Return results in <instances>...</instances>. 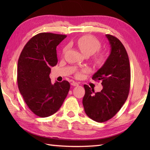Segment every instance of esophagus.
Listing matches in <instances>:
<instances>
[{"label": "esophagus", "instance_id": "1", "mask_svg": "<svg viewBox=\"0 0 150 150\" xmlns=\"http://www.w3.org/2000/svg\"><path fill=\"white\" fill-rule=\"evenodd\" d=\"M71 86H78L79 84L77 83V82L73 81V82H71Z\"/></svg>", "mask_w": 150, "mask_h": 150}]
</instances>
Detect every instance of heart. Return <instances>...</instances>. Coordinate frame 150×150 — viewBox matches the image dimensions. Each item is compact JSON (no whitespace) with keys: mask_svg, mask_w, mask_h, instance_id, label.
<instances>
[{"mask_svg":"<svg viewBox=\"0 0 150 150\" xmlns=\"http://www.w3.org/2000/svg\"><path fill=\"white\" fill-rule=\"evenodd\" d=\"M75 43L77 44V46L81 50L82 53L86 56L93 55V53L97 52L101 47L99 40L91 35H84L79 37L75 41ZM67 47H65L63 49L62 52L65 53ZM106 53L104 52H97L96 55L93 57V60L97 64H102L106 60ZM88 68H84L77 73V77L78 78H81L83 77V73H88Z\"/></svg>","mask_w":150,"mask_h":150,"instance_id":"b5f03b06","label":"heart"}]
</instances>
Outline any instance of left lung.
I'll return each instance as SVG.
<instances>
[{
	"label": "left lung",
	"mask_w": 150,
	"mask_h": 150,
	"mask_svg": "<svg viewBox=\"0 0 150 150\" xmlns=\"http://www.w3.org/2000/svg\"><path fill=\"white\" fill-rule=\"evenodd\" d=\"M111 46V53L104 65L92 79L101 81L103 89L95 93L94 89L84 84L82 99L85 113L98 122L114 117L128 97L131 71L128 53L122 42L111 35H106Z\"/></svg>",
	"instance_id": "obj_1"
}]
</instances>
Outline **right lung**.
Wrapping results in <instances>:
<instances>
[{"label":"right lung","mask_w":150,"mask_h":150,"mask_svg":"<svg viewBox=\"0 0 150 150\" xmlns=\"http://www.w3.org/2000/svg\"><path fill=\"white\" fill-rule=\"evenodd\" d=\"M65 35L40 33L33 36L24 46L19 57L17 84L24 100L30 110L40 117L56 113L68 95V81L52 84L51 67L57 65V46Z\"/></svg>","instance_id":"add662e5"}]
</instances>
